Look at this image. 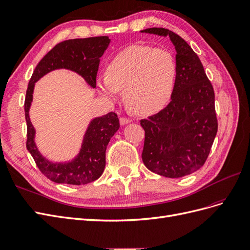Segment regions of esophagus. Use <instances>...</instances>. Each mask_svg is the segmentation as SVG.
<instances>
[{"instance_id":"34e87169","label":"esophagus","mask_w":250,"mask_h":250,"mask_svg":"<svg viewBox=\"0 0 250 250\" xmlns=\"http://www.w3.org/2000/svg\"><path fill=\"white\" fill-rule=\"evenodd\" d=\"M131 121H132V120H131L130 118H125V117H121V118L119 119V123H120L121 125H125L130 124Z\"/></svg>"}]
</instances>
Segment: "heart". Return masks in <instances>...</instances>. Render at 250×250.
Instances as JSON below:
<instances>
[{
	"instance_id": "heart-1",
	"label": "heart",
	"mask_w": 250,
	"mask_h": 250,
	"mask_svg": "<svg viewBox=\"0 0 250 250\" xmlns=\"http://www.w3.org/2000/svg\"><path fill=\"white\" fill-rule=\"evenodd\" d=\"M176 64L165 49L133 45L121 50L107 64L106 74L96 80L98 93L116 102L120 89L134 112L155 113L168 104L173 94Z\"/></svg>"
}]
</instances>
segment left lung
Instances as JSON below:
<instances>
[{"label":"left lung","mask_w":250,"mask_h":250,"mask_svg":"<svg viewBox=\"0 0 250 250\" xmlns=\"http://www.w3.org/2000/svg\"><path fill=\"white\" fill-rule=\"evenodd\" d=\"M140 33L169 37L176 50V77L170 104L140 120L145 130L143 162L158 175L183 177L205 164L215 138L213 87L200 58L183 38L157 27Z\"/></svg>","instance_id":"obj_1"}]
</instances>
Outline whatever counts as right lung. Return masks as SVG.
Segmentation results:
<instances>
[{
	"label": "right lung",
	"mask_w": 250,
	"mask_h": 250,
	"mask_svg": "<svg viewBox=\"0 0 250 250\" xmlns=\"http://www.w3.org/2000/svg\"><path fill=\"white\" fill-rule=\"evenodd\" d=\"M106 36L63 41L50 49L38 63L29 80L25 98V118L27 124V150L42 173L58 184L85 185L97 180L105 168V150L110 139L119 129L117 115L111 112L93 118L83 135L79 153L68 162H53L42 155L36 145V130L29 110L36 82L56 69H67L81 76L87 85L96 87L99 62L110 44Z\"/></svg>",
	"instance_id": "1"
}]
</instances>
